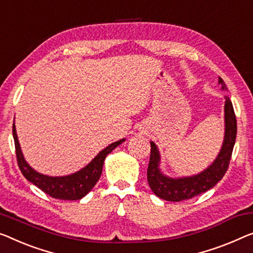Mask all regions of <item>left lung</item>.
I'll use <instances>...</instances> for the list:
<instances>
[{
	"label": "left lung",
	"mask_w": 253,
	"mask_h": 253,
	"mask_svg": "<svg viewBox=\"0 0 253 253\" xmlns=\"http://www.w3.org/2000/svg\"><path fill=\"white\" fill-rule=\"evenodd\" d=\"M218 83L221 85V89H227L220 77L218 78ZM224 112L225 134L221 149L213 163L197 175L174 178L164 174L160 169L161 157L159 149L156 143L150 142L151 154L148 168V182L151 190L158 198L172 202L192 199L212 188L223 178L231 160L237 130L234 109L228 96H225Z\"/></svg>",
	"instance_id": "1"
}]
</instances>
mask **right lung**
I'll use <instances>...</instances> for the list:
<instances>
[{
  "instance_id": "1",
  "label": "right lung",
  "mask_w": 253,
  "mask_h": 253,
  "mask_svg": "<svg viewBox=\"0 0 253 253\" xmlns=\"http://www.w3.org/2000/svg\"><path fill=\"white\" fill-rule=\"evenodd\" d=\"M12 134L14 146H16L18 166L22 175L40 190H42L50 197L59 200H81L84 198L100 179V176L102 174L103 163L108 154L112 152L123 142H125L126 139L122 138L109 144L107 148L100 151L89 164L86 165L81 170L74 172V174L66 176H48L36 171L26 161L20 148V143H19L14 122L12 126Z\"/></svg>"
}]
</instances>
